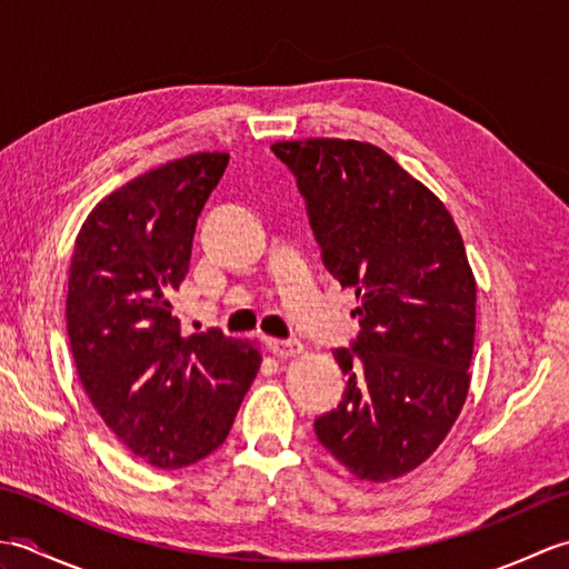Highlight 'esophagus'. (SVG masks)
Returning <instances> with one entry per match:
<instances>
[{
    "label": "esophagus",
    "instance_id": "1",
    "mask_svg": "<svg viewBox=\"0 0 569 569\" xmlns=\"http://www.w3.org/2000/svg\"><path fill=\"white\" fill-rule=\"evenodd\" d=\"M266 347H269V352L271 355H276V357H281V359H288V357H298V355H303V345L300 342H296V340H266Z\"/></svg>",
    "mask_w": 569,
    "mask_h": 569
}]
</instances>
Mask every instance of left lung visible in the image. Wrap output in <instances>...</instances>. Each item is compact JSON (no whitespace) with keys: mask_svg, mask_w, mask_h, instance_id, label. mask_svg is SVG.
<instances>
[{"mask_svg":"<svg viewBox=\"0 0 569 569\" xmlns=\"http://www.w3.org/2000/svg\"><path fill=\"white\" fill-rule=\"evenodd\" d=\"M271 151L298 178L325 266L359 300L352 352L335 349L347 391L316 435L355 477L398 479L438 450L469 393L477 281L462 234L445 202L369 141Z\"/></svg>","mask_w":569,"mask_h":569,"instance_id":"8db88e82","label":"left lung"}]
</instances>
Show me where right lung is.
<instances>
[{
	"mask_svg": "<svg viewBox=\"0 0 569 569\" xmlns=\"http://www.w3.org/2000/svg\"><path fill=\"white\" fill-rule=\"evenodd\" d=\"M224 151L151 168L94 204L68 276V337L84 393L143 462L180 469L220 447L261 367L257 342L180 335L171 296Z\"/></svg>",
	"mask_w": 569,
	"mask_h": 569,
	"instance_id": "obj_1",
	"label": "right lung"
}]
</instances>
